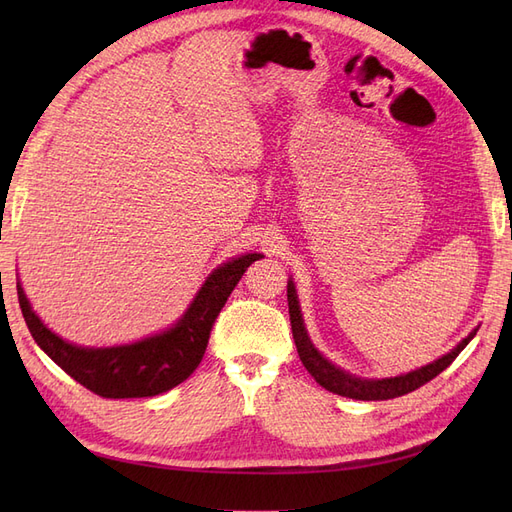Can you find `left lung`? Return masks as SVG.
<instances>
[{
    "mask_svg": "<svg viewBox=\"0 0 512 512\" xmlns=\"http://www.w3.org/2000/svg\"><path fill=\"white\" fill-rule=\"evenodd\" d=\"M288 314H290L292 337H294V344H297V352L301 356V363L305 365L309 374L314 376V380L320 386H324L327 391L335 393V395L350 397V399H363V401L393 399V397H401V395H408V393L416 391L418 386H423L429 380L436 378L438 374H442V371L457 359L459 352L470 344V339L478 331V329H474L466 339H461L457 348H453L451 352L444 354L442 359L433 361V363H429L421 369H414V371H410V374L395 376V378H382V380H365V378H356L352 374H346L344 369H339L333 363H329L314 348V344L309 342L305 324H303V318H301L297 290H294L292 280H288Z\"/></svg>",
    "mask_w": 512,
    "mask_h": 512,
    "instance_id": "8db88e82",
    "label": "left lung"
}]
</instances>
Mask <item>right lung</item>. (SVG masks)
<instances>
[{
  "label": "right lung",
  "instance_id": "add662e5",
  "mask_svg": "<svg viewBox=\"0 0 512 512\" xmlns=\"http://www.w3.org/2000/svg\"><path fill=\"white\" fill-rule=\"evenodd\" d=\"M258 258L262 256L245 254L215 269L175 327L160 335L145 337L141 342L113 348H81L68 344L66 339L44 327L19 282L17 294L29 333L70 378L106 399L153 397L170 391L192 376L205 356L215 318L220 316L241 275Z\"/></svg>",
  "mask_w": 512,
  "mask_h": 512
}]
</instances>
